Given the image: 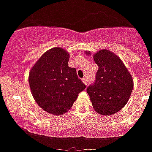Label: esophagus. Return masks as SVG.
Returning <instances> with one entry per match:
<instances>
[{
    "mask_svg": "<svg viewBox=\"0 0 152 152\" xmlns=\"http://www.w3.org/2000/svg\"><path fill=\"white\" fill-rule=\"evenodd\" d=\"M82 81H83V83H84V84H88V80H87V78L86 77H83V78H82Z\"/></svg>",
    "mask_w": 152,
    "mask_h": 152,
    "instance_id": "esophagus-1",
    "label": "esophagus"
}]
</instances>
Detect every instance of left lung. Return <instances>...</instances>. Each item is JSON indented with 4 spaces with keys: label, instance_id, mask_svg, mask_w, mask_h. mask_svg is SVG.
<instances>
[{
    "label": "left lung",
    "instance_id": "left-lung-1",
    "mask_svg": "<svg viewBox=\"0 0 152 152\" xmlns=\"http://www.w3.org/2000/svg\"><path fill=\"white\" fill-rule=\"evenodd\" d=\"M91 55L90 51H85ZM99 66L95 83L87 89L92 106L101 115H112L121 110L133 89L131 74L118 56L102 49L93 55Z\"/></svg>",
    "mask_w": 152,
    "mask_h": 152
}]
</instances>
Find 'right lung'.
<instances>
[{"label":"right lung","mask_w":152,"mask_h":152,"mask_svg":"<svg viewBox=\"0 0 152 152\" xmlns=\"http://www.w3.org/2000/svg\"><path fill=\"white\" fill-rule=\"evenodd\" d=\"M69 60L64 49L54 47L44 53L30 70L32 96L42 110L53 115L68 112L86 88L76 69L69 67Z\"/></svg>","instance_id":"obj_1"}]
</instances>
